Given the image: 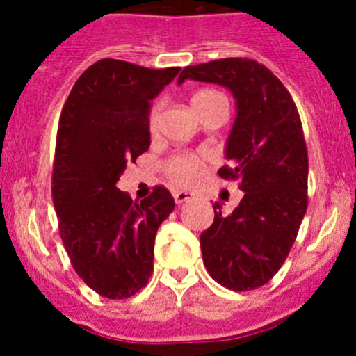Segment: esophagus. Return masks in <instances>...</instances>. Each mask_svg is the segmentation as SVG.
<instances>
[{"label":"esophagus","instance_id":"obj_1","mask_svg":"<svg viewBox=\"0 0 356 356\" xmlns=\"http://www.w3.org/2000/svg\"><path fill=\"white\" fill-rule=\"evenodd\" d=\"M175 201L178 203V205H181V203H187L191 197H193V193H188V191H175Z\"/></svg>","mask_w":356,"mask_h":356}]
</instances>
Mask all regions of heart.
<instances>
[{
  "label": "heart",
  "instance_id": "heart-1",
  "mask_svg": "<svg viewBox=\"0 0 356 356\" xmlns=\"http://www.w3.org/2000/svg\"><path fill=\"white\" fill-rule=\"evenodd\" d=\"M217 97L225 96L217 92V90L201 89L193 94L191 103H193V108H196V106L205 105V103L217 99ZM156 124H159V108H153L149 114V130L155 131ZM163 169H165V175L169 176V180H171L172 184L180 185V187H187V185L194 184L201 171L200 162H197L196 156L188 155V153H178V155L171 156V159L165 162Z\"/></svg>",
  "mask_w": 356,
  "mask_h": 356
}]
</instances>
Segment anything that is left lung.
<instances>
[{"label": "left lung", "instance_id": "8db88e82", "mask_svg": "<svg viewBox=\"0 0 356 356\" xmlns=\"http://www.w3.org/2000/svg\"><path fill=\"white\" fill-rule=\"evenodd\" d=\"M187 78L225 85L237 99V118L217 175L237 180V209L201 234L209 275L229 291L266 285L287 260L308 205V151L296 103L266 65L251 58H221L187 65Z\"/></svg>", "mask_w": 356, "mask_h": 356}]
</instances>
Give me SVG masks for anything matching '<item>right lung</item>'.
<instances>
[{"label": "right lung", "mask_w": 356, "mask_h": 356, "mask_svg": "<svg viewBox=\"0 0 356 356\" xmlns=\"http://www.w3.org/2000/svg\"><path fill=\"white\" fill-rule=\"evenodd\" d=\"M178 71L103 58L81 72L62 108L51 176L60 238L76 275L108 300L146 287L156 229L175 210L162 185L134 201L118 181L149 149L151 102Z\"/></svg>", "instance_id": "1"}]
</instances>
